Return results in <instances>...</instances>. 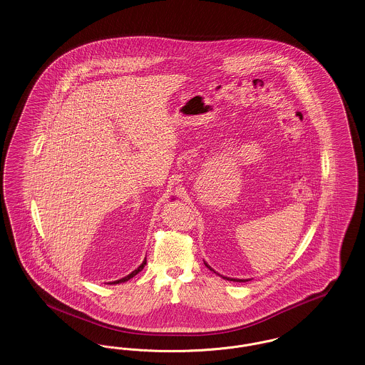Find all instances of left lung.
Instances as JSON below:
<instances>
[{
	"label": "left lung",
	"instance_id": "obj_1",
	"mask_svg": "<svg viewBox=\"0 0 365 365\" xmlns=\"http://www.w3.org/2000/svg\"><path fill=\"white\" fill-rule=\"evenodd\" d=\"M205 265H207V267H208L209 269H210V271H213V269H212V268H210V267H209L208 264H207V262H205ZM223 279H227V280H232V282H247V279H232V278H227V277H223Z\"/></svg>",
	"mask_w": 365,
	"mask_h": 365
}]
</instances>
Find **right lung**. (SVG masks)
<instances>
[{"mask_svg":"<svg viewBox=\"0 0 365 365\" xmlns=\"http://www.w3.org/2000/svg\"><path fill=\"white\" fill-rule=\"evenodd\" d=\"M146 265V257H145V260L142 261V264L139 265L138 268L137 269H134L131 274H128L127 277H124V278L119 279V280H115V282H110V284H118V283H122V282H127L128 279L134 278L138 272H140L142 269H143V267Z\"/></svg>","mask_w":365,"mask_h":365,"instance_id":"add662e5","label":"right lung"}]
</instances>
